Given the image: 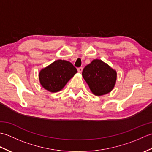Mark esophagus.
Returning a JSON list of instances; mask_svg holds the SVG:
<instances>
[{
  "instance_id": "34e87169",
  "label": "esophagus",
  "mask_w": 152,
  "mask_h": 152,
  "mask_svg": "<svg viewBox=\"0 0 152 152\" xmlns=\"http://www.w3.org/2000/svg\"><path fill=\"white\" fill-rule=\"evenodd\" d=\"M82 70H83V68H82V67H79V68H78V72L81 73V72H82Z\"/></svg>"
}]
</instances>
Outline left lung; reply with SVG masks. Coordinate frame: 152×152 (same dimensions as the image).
I'll return each mask as SVG.
<instances>
[{
  "label": "left lung",
  "mask_w": 152,
  "mask_h": 152,
  "mask_svg": "<svg viewBox=\"0 0 152 152\" xmlns=\"http://www.w3.org/2000/svg\"><path fill=\"white\" fill-rule=\"evenodd\" d=\"M83 78L93 94L97 96L110 92L115 86L117 74L107 64L95 59L83 70Z\"/></svg>",
  "instance_id": "left-lung-1"
}]
</instances>
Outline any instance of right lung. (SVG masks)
Masks as SVG:
<instances>
[{"label":"right lung","mask_w":152,"mask_h":152,"mask_svg":"<svg viewBox=\"0 0 152 152\" xmlns=\"http://www.w3.org/2000/svg\"><path fill=\"white\" fill-rule=\"evenodd\" d=\"M77 72V69L69 61H56L40 70L39 73L40 84L48 91L57 92L64 88Z\"/></svg>","instance_id":"right-lung-1"}]
</instances>
